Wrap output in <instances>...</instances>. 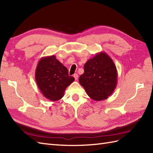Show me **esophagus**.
Returning <instances> with one entry per match:
<instances>
[{
  "instance_id": "1",
  "label": "esophagus",
  "mask_w": 153,
  "mask_h": 153,
  "mask_svg": "<svg viewBox=\"0 0 153 153\" xmlns=\"http://www.w3.org/2000/svg\"><path fill=\"white\" fill-rule=\"evenodd\" d=\"M74 78H75V79H76V81L78 79V75H77V74H74Z\"/></svg>"
}]
</instances>
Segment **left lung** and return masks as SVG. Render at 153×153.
I'll return each mask as SVG.
<instances>
[{"label":"left lung","instance_id":"8db88e82","mask_svg":"<svg viewBox=\"0 0 153 153\" xmlns=\"http://www.w3.org/2000/svg\"><path fill=\"white\" fill-rule=\"evenodd\" d=\"M79 81L93 100H105L113 93L117 84L114 62L106 53H97L85 64L84 73L80 76Z\"/></svg>","mask_w":153,"mask_h":153}]
</instances>
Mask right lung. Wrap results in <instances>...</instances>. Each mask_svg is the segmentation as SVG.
Returning a JSON list of instances; mask_svg holds the SVG:
<instances>
[{
	"instance_id": "right-lung-1",
	"label": "right lung",
	"mask_w": 153,
	"mask_h": 153,
	"mask_svg": "<svg viewBox=\"0 0 153 153\" xmlns=\"http://www.w3.org/2000/svg\"><path fill=\"white\" fill-rule=\"evenodd\" d=\"M35 79L44 97L52 102L62 98L67 87L75 80L68 76V69L55 55L44 56L39 60Z\"/></svg>"
}]
</instances>
